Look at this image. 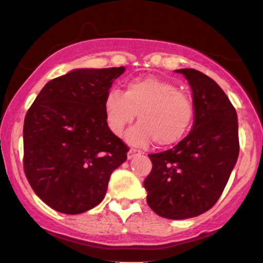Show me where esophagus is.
I'll use <instances>...</instances> for the list:
<instances>
[{
	"label": "esophagus",
	"instance_id": "34e87169",
	"mask_svg": "<svg viewBox=\"0 0 263 263\" xmlns=\"http://www.w3.org/2000/svg\"><path fill=\"white\" fill-rule=\"evenodd\" d=\"M137 155H141L140 151H137V149H135V148H131V149L128 151V153H127V158L128 159H132L135 156H137Z\"/></svg>",
	"mask_w": 263,
	"mask_h": 263
}]
</instances>
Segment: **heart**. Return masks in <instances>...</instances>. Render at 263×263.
<instances>
[{"label": "heart", "instance_id": "b5f03b06", "mask_svg": "<svg viewBox=\"0 0 263 263\" xmlns=\"http://www.w3.org/2000/svg\"><path fill=\"white\" fill-rule=\"evenodd\" d=\"M106 123L114 135L121 136L138 114V123L127 134V141L146 146L155 141L170 147L185 137L194 120V106L174 83L156 77L128 81L125 92L111 89L104 101Z\"/></svg>", "mask_w": 263, "mask_h": 263}]
</instances>
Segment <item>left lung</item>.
<instances>
[{"label":"left lung","instance_id":"left-lung-1","mask_svg":"<svg viewBox=\"0 0 263 263\" xmlns=\"http://www.w3.org/2000/svg\"><path fill=\"white\" fill-rule=\"evenodd\" d=\"M193 91V129L173 148L148 155L147 203L159 216L180 220L215 205L237 161V115L222 89L195 69H179Z\"/></svg>","mask_w":263,"mask_h":263}]
</instances>
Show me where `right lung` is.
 <instances>
[{
	"label": "right lung",
	"instance_id": "add662e5",
	"mask_svg": "<svg viewBox=\"0 0 263 263\" xmlns=\"http://www.w3.org/2000/svg\"><path fill=\"white\" fill-rule=\"evenodd\" d=\"M125 68L77 69L48 81L23 126V170L45 204L80 214L104 199L128 146L108 128L104 101Z\"/></svg>",
	"mask_w": 263,
	"mask_h": 263
}]
</instances>
